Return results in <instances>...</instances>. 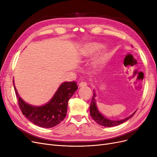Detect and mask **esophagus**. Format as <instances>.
Listing matches in <instances>:
<instances>
[{
	"label": "esophagus",
	"mask_w": 157,
	"mask_h": 157,
	"mask_svg": "<svg viewBox=\"0 0 157 157\" xmlns=\"http://www.w3.org/2000/svg\"><path fill=\"white\" fill-rule=\"evenodd\" d=\"M87 86V83L86 82H84V81H81L79 83V86L80 87H82V86Z\"/></svg>",
	"instance_id": "1"
}]
</instances>
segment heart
<instances>
[{"instance_id":"obj_1","label":"heart","mask_w":157,"mask_h":157,"mask_svg":"<svg viewBox=\"0 0 157 157\" xmlns=\"http://www.w3.org/2000/svg\"><path fill=\"white\" fill-rule=\"evenodd\" d=\"M103 48V46L101 44L99 43H91L86 45L82 50V55L83 56L89 57L96 53V52L99 51ZM107 55L105 52L99 54L94 59V63L97 67H101L104 64L107 59Z\"/></svg>"}]
</instances>
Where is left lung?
Instances as JSON below:
<instances>
[{
	"label": "left lung",
	"mask_w": 157,
	"mask_h": 157,
	"mask_svg": "<svg viewBox=\"0 0 157 157\" xmlns=\"http://www.w3.org/2000/svg\"><path fill=\"white\" fill-rule=\"evenodd\" d=\"M95 98H96V92H94V96H92V101L90 105V115H91L93 119L96 121L98 124H99L101 126H105V127H113V126H118L121 124H122L123 122H126L128 119H130V118H132L136 112V111L134 113H132L130 116L124 118V119L118 120V121L110 120L107 118H105L100 112L99 111L96 105V101Z\"/></svg>",
	"instance_id": "obj_1"
}]
</instances>
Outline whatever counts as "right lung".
I'll use <instances>...</instances> for the list:
<instances>
[{"mask_svg": "<svg viewBox=\"0 0 157 157\" xmlns=\"http://www.w3.org/2000/svg\"><path fill=\"white\" fill-rule=\"evenodd\" d=\"M13 83L23 115L35 125L47 128L58 125L64 119L69 99L78 89L76 82H65L60 85L54 96L45 105L33 106L23 100L14 86L13 80Z\"/></svg>", "mask_w": 157, "mask_h": 157, "instance_id": "obj_1", "label": "right lung"}]
</instances>
